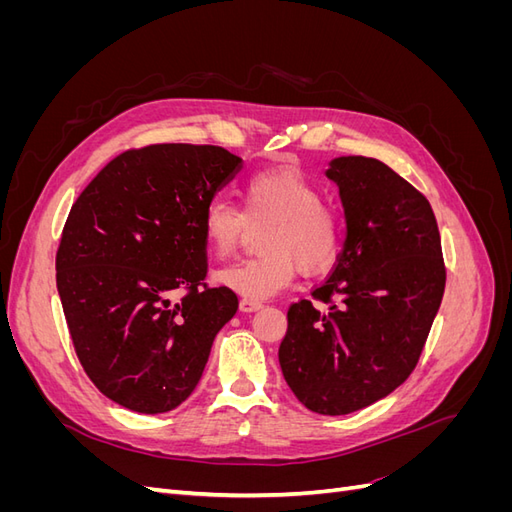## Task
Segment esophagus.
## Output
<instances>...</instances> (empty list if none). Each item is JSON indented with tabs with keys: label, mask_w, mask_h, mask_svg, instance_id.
I'll list each match as a JSON object with an SVG mask.
<instances>
[{
	"label": "esophagus",
	"mask_w": 512,
	"mask_h": 512,
	"mask_svg": "<svg viewBox=\"0 0 512 512\" xmlns=\"http://www.w3.org/2000/svg\"><path fill=\"white\" fill-rule=\"evenodd\" d=\"M239 307H241V312H256V309H260V307H262V301L243 297V299L239 301Z\"/></svg>",
	"instance_id": "1"
}]
</instances>
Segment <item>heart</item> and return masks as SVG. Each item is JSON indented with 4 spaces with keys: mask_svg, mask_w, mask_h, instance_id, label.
<instances>
[{
    "mask_svg": "<svg viewBox=\"0 0 512 512\" xmlns=\"http://www.w3.org/2000/svg\"><path fill=\"white\" fill-rule=\"evenodd\" d=\"M262 228L258 258H245L215 271V282L247 299H267L288 288L297 273L329 269L346 239V220L337 207L322 203L318 185L294 168H271L247 179L243 209L213 200L203 213V232L218 256H228Z\"/></svg>",
    "mask_w": 512,
    "mask_h": 512,
    "instance_id": "heart-1",
    "label": "heart"
}]
</instances>
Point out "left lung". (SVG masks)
<instances>
[{"label":"left lung","mask_w":512,"mask_h":512,"mask_svg":"<svg viewBox=\"0 0 512 512\" xmlns=\"http://www.w3.org/2000/svg\"><path fill=\"white\" fill-rule=\"evenodd\" d=\"M327 175L339 185L348 235L312 299L288 307L280 365L305 408L337 416L371 406L412 374L446 267L429 200L393 168L346 156Z\"/></svg>","instance_id":"8db88e82"}]
</instances>
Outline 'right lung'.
<instances>
[{
  "label": "right lung",
  "instance_id": "add662e5",
  "mask_svg": "<svg viewBox=\"0 0 512 512\" xmlns=\"http://www.w3.org/2000/svg\"><path fill=\"white\" fill-rule=\"evenodd\" d=\"M239 164L218 145L134 147L74 200L55 256L61 307L87 378L123 408L188 399L237 312L235 292L205 282L203 213Z\"/></svg>",
  "mask_w": 512,
  "mask_h": 512
}]
</instances>
